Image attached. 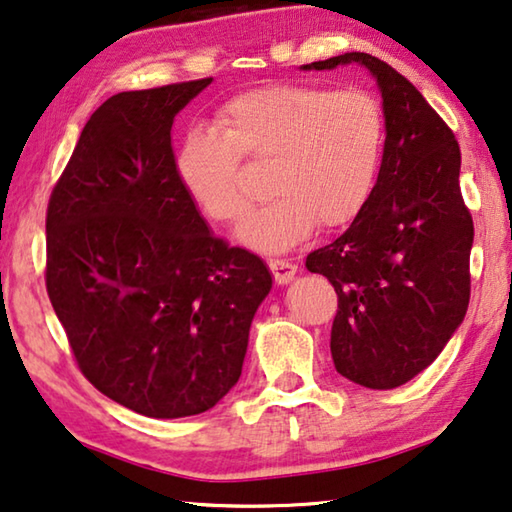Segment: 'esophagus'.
<instances>
[{"label": "esophagus", "instance_id": "esophagus-1", "mask_svg": "<svg viewBox=\"0 0 512 512\" xmlns=\"http://www.w3.org/2000/svg\"><path fill=\"white\" fill-rule=\"evenodd\" d=\"M268 268H271L277 284H289L298 271V266L289 262V259H271V262H268Z\"/></svg>", "mask_w": 512, "mask_h": 512}]
</instances>
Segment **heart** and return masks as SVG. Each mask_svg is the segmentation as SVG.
<instances>
[{
	"label": "heart",
	"instance_id": "obj_1",
	"mask_svg": "<svg viewBox=\"0 0 512 512\" xmlns=\"http://www.w3.org/2000/svg\"><path fill=\"white\" fill-rule=\"evenodd\" d=\"M384 149L379 101L359 88L266 85L239 94L216 115V131L194 128L173 167L187 196L214 223H237L250 196L239 158L271 162L268 194L237 237L262 253L298 246L316 223L343 228L366 207Z\"/></svg>",
	"mask_w": 512,
	"mask_h": 512
}]
</instances>
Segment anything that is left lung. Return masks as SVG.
Instances as JSON below:
<instances>
[{"label":"left lung","mask_w":512,"mask_h":512,"mask_svg":"<svg viewBox=\"0 0 512 512\" xmlns=\"http://www.w3.org/2000/svg\"><path fill=\"white\" fill-rule=\"evenodd\" d=\"M350 63L377 81L384 155L366 207L339 239L307 255V268L339 296L329 341L336 370L388 391L431 366L463 323L474 225L456 137L413 83L361 51L300 69Z\"/></svg>","instance_id":"obj_1"}]
</instances>
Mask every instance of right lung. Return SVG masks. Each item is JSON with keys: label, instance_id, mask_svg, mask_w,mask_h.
<instances>
[{"label": "right lung", "instance_id": "1", "mask_svg": "<svg viewBox=\"0 0 512 512\" xmlns=\"http://www.w3.org/2000/svg\"><path fill=\"white\" fill-rule=\"evenodd\" d=\"M210 83L103 101L47 207V293L79 368L149 418L228 395L273 287L262 259L212 235L173 167V119Z\"/></svg>", "mask_w": 512, "mask_h": 512}]
</instances>
